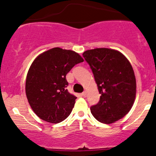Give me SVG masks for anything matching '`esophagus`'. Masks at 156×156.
<instances>
[{"instance_id": "34e87169", "label": "esophagus", "mask_w": 156, "mask_h": 156, "mask_svg": "<svg viewBox=\"0 0 156 156\" xmlns=\"http://www.w3.org/2000/svg\"><path fill=\"white\" fill-rule=\"evenodd\" d=\"M81 95H82L84 97H87V92H86V91H84V92L81 94Z\"/></svg>"}]
</instances>
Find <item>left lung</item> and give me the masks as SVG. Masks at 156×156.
<instances>
[{"label":"left lung","instance_id":"left-lung-1","mask_svg":"<svg viewBox=\"0 0 156 156\" xmlns=\"http://www.w3.org/2000/svg\"><path fill=\"white\" fill-rule=\"evenodd\" d=\"M101 94L98 103L90 107L100 122L111 124L122 119L133 106L136 78L127 59L117 50L96 48L83 53Z\"/></svg>","mask_w":156,"mask_h":156}]
</instances>
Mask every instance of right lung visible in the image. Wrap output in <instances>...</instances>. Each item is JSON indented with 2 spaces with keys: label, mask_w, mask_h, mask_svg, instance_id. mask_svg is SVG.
Listing matches in <instances>:
<instances>
[{
  "label": "right lung",
  "mask_w": 156,
  "mask_h": 156,
  "mask_svg": "<svg viewBox=\"0 0 156 156\" xmlns=\"http://www.w3.org/2000/svg\"><path fill=\"white\" fill-rule=\"evenodd\" d=\"M83 58L70 50L52 48L39 55L28 72L26 94L34 112L42 120L59 123L71 114L77 97L66 89V76Z\"/></svg>",
  "instance_id": "obj_1"
}]
</instances>
